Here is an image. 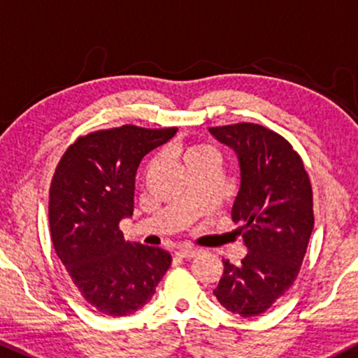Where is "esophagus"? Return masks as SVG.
Listing matches in <instances>:
<instances>
[{"mask_svg":"<svg viewBox=\"0 0 358 358\" xmlns=\"http://www.w3.org/2000/svg\"><path fill=\"white\" fill-rule=\"evenodd\" d=\"M200 250L195 249V248H180L176 250V256L178 257H183V259H192L195 256H199Z\"/></svg>","mask_w":358,"mask_h":358,"instance_id":"34e87169","label":"esophagus"}]
</instances>
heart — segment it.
I'll list each match as a JSON object with an SVG mask.
<instances>
[{"mask_svg": "<svg viewBox=\"0 0 358 358\" xmlns=\"http://www.w3.org/2000/svg\"><path fill=\"white\" fill-rule=\"evenodd\" d=\"M176 155L182 156V162L185 166L192 165V163L200 162V159L205 158H217L215 151L208 146H202V145H188V146H176L175 148ZM155 166V162H150L146 166V171H151Z\"/></svg>", "mask_w": 358, "mask_h": 358, "instance_id": "heart-1", "label": "heart"}]
</instances>
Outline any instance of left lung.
I'll list each match as a JSON object with an SVG mask.
<instances>
[{
  "instance_id": "obj_1",
  "label": "left lung",
  "mask_w": 358,
  "mask_h": 358,
  "mask_svg": "<svg viewBox=\"0 0 358 358\" xmlns=\"http://www.w3.org/2000/svg\"><path fill=\"white\" fill-rule=\"evenodd\" d=\"M239 159L232 220L249 254L224 262L213 294L234 315L264 313L293 286L313 231V192L303 159L281 134L254 122L210 127Z\"/></svg>"
}]
</instances>
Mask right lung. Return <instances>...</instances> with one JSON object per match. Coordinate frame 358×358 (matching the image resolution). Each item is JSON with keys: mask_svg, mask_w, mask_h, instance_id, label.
Masks as SVG:
<instances>
[{"mask_svg": "<svg viewBox=\"0 0 358 358\" xmlns=\"http://www.w3.org/2000/svg\"><path fill=\"white\" fill-rule=\"evenodd\" d=\"M175 133L133 124L96 131L77 138L55 168L48 202L53 249L101 315L136 313L170 268V252L126 242L119 222L133 215L141 159Z\"/></svg>", "mask_w": 358, "mask_h": 358, "instance_id": "add662e5", "label": "right lung"}]
</instances>
